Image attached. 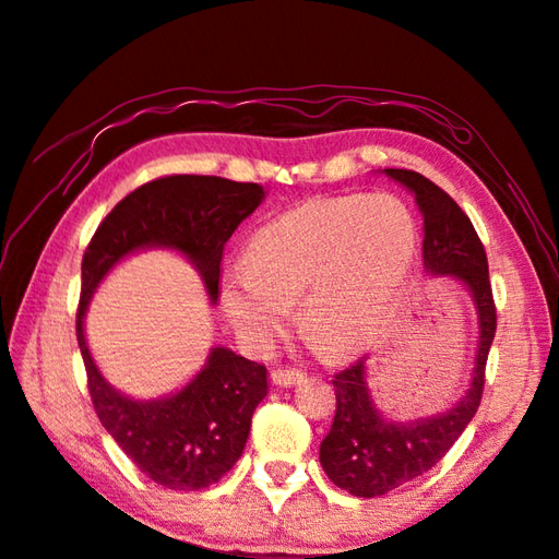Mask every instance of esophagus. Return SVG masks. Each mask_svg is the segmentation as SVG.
<instances>
[{"mask_svg": "<svg viewBox=\"0 0 559 559\" xmlns=\"http://www.w3.org/2000/svg\"><path fill=\"white\" fill-rule=\"evenodd\" d=\"M272 382L277 386H294V384H301L304 382V372L299 370H272Z\"/></svg>", "mask_w": 559, "mask_h": 559, "instance_id": "esophagus-1", "label": "esophagus"}]
</instances>
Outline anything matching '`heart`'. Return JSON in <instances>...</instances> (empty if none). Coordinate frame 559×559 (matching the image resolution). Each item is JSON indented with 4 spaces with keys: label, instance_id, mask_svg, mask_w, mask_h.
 <instances>
[{
    "label": "heart",
    "instance_id": "obj_1",
    "mask_svg": "<svg viewBox=\"0 0 559 559\" xmlns=\"http://www.w3.org/2000/svg\"><path fill=\"white\" fill-rule=\"evenodd\" d=\"M418 228L392 194L311 199L248 240L243 270L224 284L228 319L252 343L277 341L299 302V325L321 353L341 357L372 338L414 265Z\"/></svg>",
    "mask_w": 559,
    "mask_h": 559
}]
</instances>
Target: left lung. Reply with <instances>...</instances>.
<instances>
[{
  "instance_id": "left-lung-1",
  "label": "left lung",
  "mask_w": 559,
  "mask_h": 559,
  "mask_svg": "<svg viewBox=\"0 0 559 559\" xmlns=\"http://www.w3.org/2000/svg\"><path fill=\"white\" fill-rule=\"evenodd\" d=\"M384 173L416 197L424 216L426 272L457 280L469 292L477 309L479 343L467 394L438 416L416 420L384 418L372 404L362 357L333 377L335 418L321 443L319 460L335 487L362 499L382 497L420 477L455 445L479 408L484 370L497 333V307H493L487 252L467 214L455 204V199L420 173L394 170V167H386Z\"/></svg>"
}]
</instances>
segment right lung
Here are the masks:
<instances>
[{
    "mask_svg": "<svg viewBox=\"0 0 559 559\" xmlns=\"http://www.w3.org/2000/svg\"><path fill=\"white\" fill-rule=\"evenodd\" d=\"M262 199L265 189L255 182L209 175L160 177L123 197L84 250L78 343L94 411L133 465L167 489H206L236 465L252 411L267 396L265 365L228 347H212L206 365L180 392L139 402L116 392L97 370L84 341V311L116 262L143 248L182 252L202 275L209 299L216 301L226 240Z\"/></svg>",
    "mask_w": 559,
    "mask_h": 559,
    "instance_id": "obj_1",
    "label": "right lung"
}]
</instances>
